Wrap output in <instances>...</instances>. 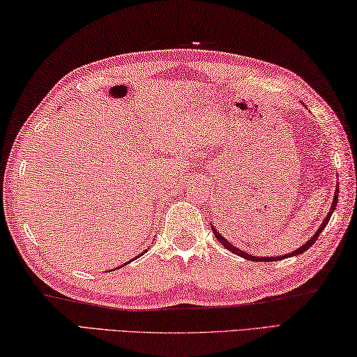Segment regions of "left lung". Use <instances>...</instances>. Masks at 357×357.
Wrapping results in <instances>:
<instances>
[{
  "instance_id": "1",
  "label": "left lung",
  "mask_w": 357,
  "mask_h": 357,
  "mask_svg": "<svg viewBox=\"0 0 357 357\" xmlns=\"http://www.w3.org/2000/svg\"><path fill=\"white\" fill-rule=\"evenodd\" d=\"M337 201H339V185H337V190H335V192H334V197H333V205H331V210L328 211V215H326V218H324L323 220V222L320 224V227H318L317 230H315V234L310 236V238L304 243L303 246H299L298 249H295V251L293 252H289V254H284V255H276V257H257V255H252V254H248L246 251H241V249H238L236 246H234L232 243H230L227 238H224V236L218 232L216 230V227L213 226V224L210 222V226H211V230H213L215 232V236L218 238V241L221 243V245L227 249V251H230V252H234V254H236V255H240V257H243V259H246V260H251V261H276V260H282V259H289V257H293V255H298V254H303V252H305L307 251V249L310 248V246H314V243L317 241V238H318V235H320L323 230H324V227H326V224L329 222V220H331V216H333V213H334V210H335V207H337Z\"/></svg>"
}]
</instances>
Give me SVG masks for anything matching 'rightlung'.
Returning <instances> with one entry per match:
<instances>
[{
	"instance_id": "right-lung-1",
	"label": "right lung",
	"mask_w": 357,
	"mask_h": 357,
	"mask_svg": "<svg viewBox=\"0 0 357 357\" xmlns=\"http://www.w3.org/2000/svg\"><path fill=\"white\" fill-rule=\"evenodd\" d=\"M144 252H146V251H144ZM144 252H142V254H144ZM142 254H141V255H142ZM137 257H139V255H137ZM137 257H135V259H137ZM130 261H133V260H130ZM130 261H127V264H123L122 266H125V265H128V264H130ZM122 266H117V268H122Z\"/></svg>"
}]
</instances>
